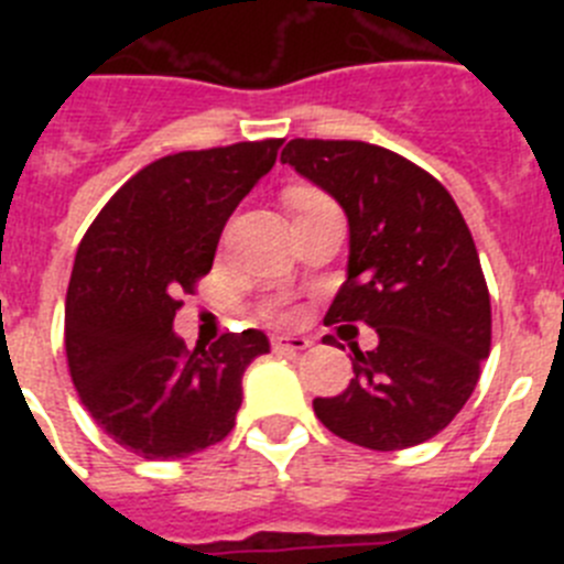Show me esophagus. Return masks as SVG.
<instances>
[{
  "label": "esophagus",
  "mask_w": 564,
  "mask_h": 564,
  "mask_svg": "<svg viewBox=\"0 0 564 564\" xmlns=\"http://www.w3.org/2000/svg\"><path fill=\"white\" fill-rule=\"evenodd\" d=\"M271 347H273V352H282V356H296V352H302L311 347V338L307 336H273Z\"/></svg>",
  "instance_id": "1"
}]
</instances>
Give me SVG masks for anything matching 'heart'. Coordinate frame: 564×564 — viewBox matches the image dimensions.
<instances>
[{
    "label": "heart",
    "instance_id": "obj_1",
    "mask_svg": "<svg viewBox=\"0 0 564 564\" xmlns=\"http://www.w3.org/2000/svg\"><path fill=\"white\" fill-rule=\"evenodd\" d=\"M318 197H322V194L313 192V188H293L288 200H291L293 208H302V206H307V203L318 200ZM273 318H279V322H285V318H291V313H288V311H273Z\"/></svg>",
    "mask_w": 564,
    "mask_h": 564
}]
</instances>
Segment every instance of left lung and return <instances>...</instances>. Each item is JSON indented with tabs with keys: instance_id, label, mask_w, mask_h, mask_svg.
<instances>
[{
	"instance_id": "obj_1",
	"label": "left lung",
	"mask_w": 564,
	"mask_h": 564,
	"mask_svg": "<svg viewBox=\"0 0 564 564\" xmlns=\"http://www.w3.org/2000/svg\"><path fill=\"white\" fill-rule=\"evenodd\" d=\"M282 163L325 188L350 223L347 282L325 325L378 333L372 350L350 344V387L316 398L313 412L364 449L430 441L471 398L491 350V302L460 208L430 172L372 143L293 138Z\"/></svg>"
}]
</instances>
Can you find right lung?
Instances as JSON below:
<instances>
[{"label":"right lung","instance_id":"1","mask_svg":"<svg viewBox=\"0 0 564 564\" xmlns=\"http://www.w3.org/2000/svg\"><path fill=\"white\" fill-rule=\"evenodd\" d=\"M279 147L271 138L166 154L112 194L78 246L64 307L69 376L93 421L147 460L220 443L242 372L271 347L262 330H242L188 350L172 322Z\"/></svg>","mask_w":564,"mask_h":564}]
</instances>
